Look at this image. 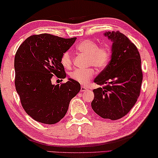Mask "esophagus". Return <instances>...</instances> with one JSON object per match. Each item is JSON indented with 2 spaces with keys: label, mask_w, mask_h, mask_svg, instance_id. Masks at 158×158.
<instances>
[{
  "label": "esophagus",
  "mask_w": 158,
  "mask_h": 158,
  "mask_svg": "<svg viewBox=\"0 0 158 158\" xmlns=\"http://www.w3.org/2000/svg\"><path fill=\"white\" fill-rule=\"evenodd\" d=\"M81 92H86V91H87V88H86L85 87H81Z\"/></svg>",
  "instance_id": "1"
}]
</instances>
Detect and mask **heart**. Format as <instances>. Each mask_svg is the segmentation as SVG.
<instances>
[{"instance_id": "1", "label": "heart", "mask_w": 158, "mask_h": 158, "mask_svg": "<svg viewBox=\"0 0 158 158\" xmlns=\"http://www.w3.org/2000/svg\"><path fill=\"white\" fill-rule=\"evenodd\" d=\"M76 49L80 52L88 56V63L98 69H103L108 65L111 56L110 48L108 45H103L99 48V45L94 40H85L80 43L76 46ZM73 63L71 53L66 51L61 56V64L64 67L69 69ZM94 75L92 69H76L70 73V76L74 81L81 84H87Z\"/></svg>"}]
</instances>
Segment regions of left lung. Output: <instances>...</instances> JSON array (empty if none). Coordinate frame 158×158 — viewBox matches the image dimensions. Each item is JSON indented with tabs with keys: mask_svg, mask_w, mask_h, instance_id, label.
I'll list each match as a JSON object with an SVG mask.
<instances>
[{
	"mask_svg": "<svg viewBox=\"0 0 158 158\" xmlns=\"http://www.w3.org/2000/svg\"><path fill=\"white\" fill-rule=\"evenodd\" d=\"M112 42L109 64L94 82L105 85L93 90L91 106L100 117L112 120L124 117L135 104L143 80L141 57L137 48L123 33H103Z\"/></svg>",
	"mask_w": 158,
	"mask_h": 158,
	"instance_id": "obj_1",
	"label": "left lung"
}]
</instances>
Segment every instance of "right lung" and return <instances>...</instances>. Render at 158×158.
Segmentation results:
<instances>
[{
    "instance_id": "right-lung-1",
    "label": "right lung",
    "mask_w": 158,
    "mask_h": 158,
    "mask_svg": "<svg viewBox=\"0 0 158 158\" xmlns=\"http://www.w3.org/2000/svg\"><path fill=\"white\" fill-rule=\"evenodd\" d=\"M76 40L44 33L30 36L18 48L15 88L26 113L38 122L52 125L60 121L71 100L81 90L79 82L72 78L60 85L51 81L53 75L66 77L61 56Z\"/></svg>"
}]
</instances>
